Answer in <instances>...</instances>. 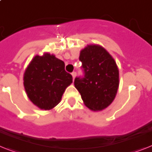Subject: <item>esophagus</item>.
Wrapping results in <instances>:
<instances>
[{
	"instance_id": "1",
	"label": "esophagus",
	"mask_w": 152,
	"mask_h": 152,
	"mask_svg": "<svg viewBox=\"0 0 152 152\" xmlns=\"http://www.w3.org/2000/svg\"><path fill=\"white\" fill-rule=\"evenodd\" d=\"M72 78H73V80L75 79V77L76 76V72H73L72 73Z\"/></svg>"
}]
</instances>
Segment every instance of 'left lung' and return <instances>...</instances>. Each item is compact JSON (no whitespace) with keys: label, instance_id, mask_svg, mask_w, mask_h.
<instances>
[{"label":"left lung","instance_id":"obj_1","mask_svg":"<svg viewBox=\"0 0 152 152\" xmlns=\"http://www.w3.org/2000/svg\"><path fill=\"white\" fill-rule=\"evenodd\" d=\"M80 60L84 77H76L74 85L83 103L94 112L104 110L116 96L119 84V69L112 55L98 44H89L81 50Z\"/></svg>","mask_w":152,"mask_h":152}]
</instances>
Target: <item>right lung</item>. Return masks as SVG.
<instances>
[{
  "label": "right lung",
  "instance_id": "right-lung-1",
  "mask_svg": "<svg viewBox=\"0 0 152 152\" xmlns=\"http://www.w3.org/2000/svg\"><path fill=\"white\" fill-rule=\"evenodd\" d=\"M72 83V76L65 72L64 61L50 53L36 55L23 75L27 97L42 110L55 108Z\"/></svg>",
  "mask_w": 152,
  "mask_h": 152
}]
</instances>
